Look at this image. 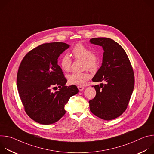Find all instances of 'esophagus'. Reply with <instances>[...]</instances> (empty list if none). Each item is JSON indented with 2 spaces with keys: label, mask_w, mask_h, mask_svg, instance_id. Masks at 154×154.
<instances>
[{
  "label": "esophagus",
  "mask_w": 154,
  "mask_h": 154,
  "mask_svg": "<svg viewBox=\"0 0 154 154\" xmlns=\"http://www.w3.org/2000/svg\"><path fill=\"white\" fill-rule=\"evenodd\" d=\"M77 88H78V89H79V90L80 91H82V90H83L85 89V88L83 86H78Z\"/></svg>",
  "instance_id": "1"
}]
</instances>
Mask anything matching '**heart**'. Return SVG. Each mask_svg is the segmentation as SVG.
Listing matches in <instances>:
<instances>
[{
  "label": "heart",
  "instance_id": "b5f03b06",
  "mask_svg": "<svg viewBox=\"0 0 154 154\" xmlns=\"http://www.w3.org/2000/svg\"><path fill=\"white\" fill-rule=\"evenodd\" d=\"M72 55L75 59L83 61L84 69L94 71L98 67L99 58L97 55L93 54L92 51L81 43L76 45L72 51ZM71 59L68 55H63L59 61L61 69L64 72H69L71 66ZM90 74L88 72L72 73L68 75V82L71 85H83L89 79Z\"/></svg>",
  "mask_w": 154,
  "mask_h": 154
}]
</instances>
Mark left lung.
Here are the masks:
<instances>
[{"label": "left lung", "mask_w": 154, "mask_h": 154, "mask_svg": "<svg viewBox=\"0 0 154 154\" xmlns=\"http://www.w3.org/2000/svg\"><path fill=\"white\" fill-rule=\"evenodd\" d=\"M90 42L103 50L102 66L92 80L106 82L93 86L96 95L89 101L90 111L102 119L112 120L127 107L134 88V71L126 52L114 40L95 38Z\"/></svg>", "instance_id": "left-lung-1"}]
</instances>
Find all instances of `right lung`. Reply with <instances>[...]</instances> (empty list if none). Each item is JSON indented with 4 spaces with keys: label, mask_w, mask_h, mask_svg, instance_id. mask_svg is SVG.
Masks as SVG:
<instances>
[{
    "label": "right lung",
    "mask_w": 154,
    "mask_h": 154,
    "mask_svg": "<svg viewBox=\"0 0 154 154\" xmlns=\"http://www.w3.org/2000/svg\"><path fill=\"white\" fill-rule=\"evenodd\" d=\"M69 45L45 43L30 51L22 60L17 75L19 97L27 115L45 125L54 124L66 113L64 106L79 93L75 85L65 86L67 80L58 64V58ZM58 87L55 93L52 89Z\"/></svg>",
    "instance_id": "right-lung-1"
}]
</instances>
